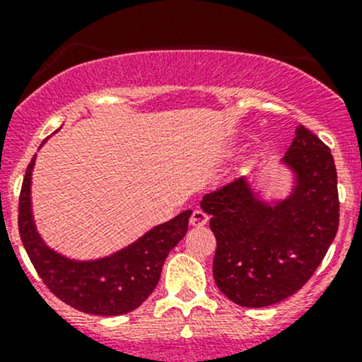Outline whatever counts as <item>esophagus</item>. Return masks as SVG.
I'll return each instance as SVG.
<instances>
[{"instance_id":"obj_1","label":"esophagus","mask_w":362,"mask_h":362,"mask_svg":"<svg viewBox=\"0 0 362 362\" xmlns=\"http://www.w3.org/2000/svg\"><path fill=\"white\" fill-rule=\"evenodd\" d=\"M189 222H191V226H194V228H202L208 222V215L204 214L203 210H194L192 211L191 218H189Z\"/></svg>"}]
</instances>
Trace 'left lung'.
<instances>
[{
    "mask_svg": "<svg viewBox=\"0 0 362 362\" xmlns=\"http://www.w3.org/2000/svg\"><path fill=\"white\" fill-rule=\"evenodd\" d=\"M296 175L289 198L269 204L245 177L204 194L202 208L217 240L214 279L221 293L247 308L275 305L315 273L339 224L334 159L305 126L282 159Z\"/></svg>",
    "mask_w": 362,
    "mask_h": 362,
    "instance_id": "obj_1",
    "label": "left lung"
}]
</instances>
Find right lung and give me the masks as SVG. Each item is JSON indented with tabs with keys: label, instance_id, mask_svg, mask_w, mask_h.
<instances>
[{
	"label": "right lung",
	"instance_id": "1",
	"mask_svg": "<svg viewBox=\"0 0 362 362\" xmlns=\"http://www.w3.org/2000/svg\"><path fill=\"white\" fill-rule=\"evenodd\" d=\"M35 158L25 170L19 198V233L33 266L50 293L73 308L90 315H122L133 312L156 289L170 250L187 233L185 210L156 226L140 240L96 261H73L43 243L31 214V173Z\"/></svg>",
	"mask_w": 362,
	"mask_h": 362
}]
</instances>
